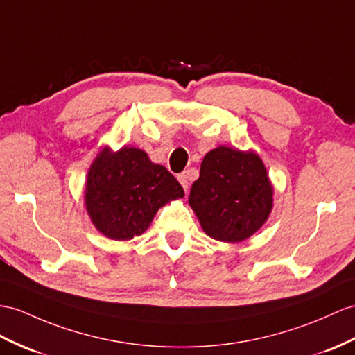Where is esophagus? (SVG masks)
I'll use <instances>...</instances> for the list:
<instances>
[{"instance_id": "esophagus-1", "label": "esophagus", "mask_w": 355, "mask_h": 355, "mask_svg": "<svg viewBox=\"0 0 355 355\" xmlns=\"http://www.w3.org/2000/svg\"><path fill=\"white\" fill-rule=\"evenodd\" d=\"M178 180L180 182V185L184 187V189H185V193L188 191V188H189V180H188V175H185V173H180V175L178 176Z\"/></svg>"}]
</instances>
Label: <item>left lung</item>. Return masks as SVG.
I'll return each mask as SVG.
<instances>
[{
  "mask_svg": "<svg viewBox=\"0 0 355 355\" xmlns=\"http://www.w3.org/2000/svg\"><path fill=\"white\" fill-rule=\"evenodd\" d=\"M188 203L207 236L236 244L270 218L274 187L256 152L218 146L205 155Z\"/></svg>",
  "mask_w": 355,
  "mask_h": 355,
  "instance_id": "left-lung-1",
  "label": "left lung"
}]
</instances>
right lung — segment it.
I'll list each match as a JSON object with an SVG mask.
<instances>
[{
	"label": "right lung",
	"instance_id": "obj_1",
	"mask_svg": "<svg viewBox=\"0 0 355 355\" xmlns=\"http://www.w3.org/2000/svg\"><path fill=\"white\" fill-rule=\"evenodd\" d=\"M184 196L176 178L144 150L105 146L87 171L84 205L103 236L129 241L149 229L159 207Z\"/></svg>",
	"mask_w": 355,
	"mask_h": 355
}]
</instances>
